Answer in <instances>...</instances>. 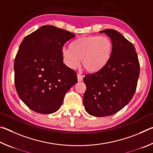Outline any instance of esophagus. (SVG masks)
Wrapping results in <instances>:
<instances>
[{"label":"esophagus","instance_id":"34e87169","mask_svg":"<svg viewBox=\"0 0 153 153\" xmlns=\"http://www.w3.org/2000/svg\"><path fill=\"white\" fill-rule=\"evenodd\" d=\"M77 80H78V82H81L83 80V76H82V75L80 74H77Z\"/></svg>","mask_w":153,"mask_h":153}]
</instances>
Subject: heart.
<instances>
[{
	"mask_svg": "<svg viewBox=\"0 0 153 153\" xmlns=\"http://www.w3.org/2000/svg\"><path fill=\"white\" fill-rule=\"evenodd\" d=\"M113 48L112 41L107 36H84L73 41L69 48H62L61 56L69 68H76L81 59L82 65L88 72L96 73L109 61Z\"/></svg>",
	"mask_w": 153,
	"mask_h": 153,
	"instance_id": "obj_1",
	"label": "heart"
}]
</instances>
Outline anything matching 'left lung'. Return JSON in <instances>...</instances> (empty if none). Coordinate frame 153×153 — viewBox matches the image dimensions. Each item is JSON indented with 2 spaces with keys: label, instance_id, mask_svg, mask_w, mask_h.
Listing matches in <instances>:
<instances>
[{
  "label": "left lung",
  "instance_id": "obj_1",
  "mask_svg": "<svg viewBox=\"0 0 153 153\" xmlns=\"http://www.w3.org/2000/svg\"><path fill=\"white\" fill-rule=\"evenodd\" d=\"M113 42L111 56L102 69L86 75L83 102L88 113L95 117L113 115L125 107L135 93L140 64L135 47L117 31H100Z\"/></svg>",
  "mask_w": 153,
  "mask_h": 153
}]
</instances>
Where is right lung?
<instances>
[{
    "label": "right lung",
    "mask_w": 153,
    "mask_h": 153,
    "mask_svg": "<svg viewBox=\"0 0 153 153\" xmlns=\"http://www.w3.org/2000/svg\"><path fill=\"white\" fill-rule=\"evenodd\" d=\"M76 35L53 25L38 28L23 40L14 63L15 84L21 100L42 114L57 111L77 74L63 63L61 49Z\"/></svg>",
    "instance_id": "1"
}]
</instances>
